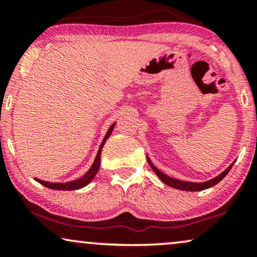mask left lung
Wrapping results in <instances>:
<instances>
[{"label":"left lung","instance_id":"left-lung-1","mask_svg":"<svg viewBox=\"0 0 257 257\" xmlns=\"http://www.w3.org/2000/svg\"><path fill=\"white\" fill-rule=\"evenodd\" d=\"M147 162H149L150 167L152 168L153 172L157 174L158 178L161 179L162 181L164 182V184L170 186V187L178 188V190H182V191H202V190H205V188L213 187L214 185L219 184L221 180L225 178V176L227 175V174H228V172L231 170V168L233 166V163H232L231 166L227 168L225 172L221 173L219 176H216V178H214L213 180H209V181H206V182H187V181H181V180H176V179L169 178V176L166 175L164 173H162L161 170H158L157 168L153 166L150 159H147Z\"/></svg>","mask_w":257,"mask_h":257}]
</instances>
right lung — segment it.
Returning a JSON list of instances; mask_svg holds the SVG:
<instances>
[{"instance_id": "add662e5", "label": "right lung", "mask_w": 257, "mask_h": 257, "mask_svg": "<svg viewBox=\"0 0 257 257\" xmlns=\"http://www.w3.org/2000/svg\"><path fill=\"white\" fill-rule=\"evenodd\" d=\"M113 125H111V128L107 131V134L105 135L104 140H102L101 145L99 147V151H98V155H96L95 157V161H94L93 166L90 167V169L88 170L87 173H85L84 176H82L81 179L78 180H75V181H71V182H65V184H53V182H46V181H42V180H38L36 179L40 184H42L43 186H46V187L48 188H52V190H63V191H72V190H78V188H82L84 187L85 185H88L89 182L93 180L94 176H95V174L98 173L99 170V167H100V156H101V150H102V146H104L105 141L107 140V138L110 137L111 133H112V129H113Z\"/></svg>"}]
</instances>
